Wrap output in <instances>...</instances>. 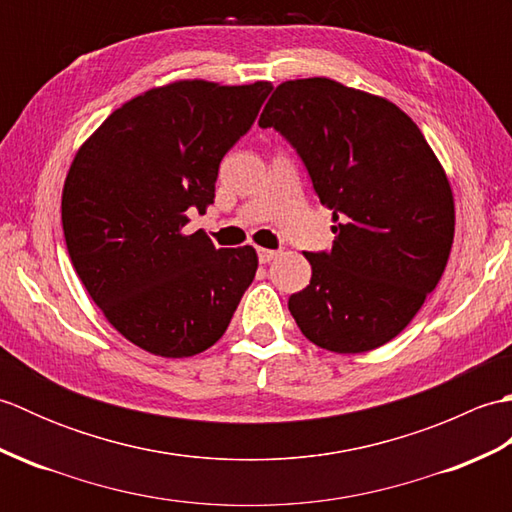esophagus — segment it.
<instances>
[{
  "label": "esophagus",
  "mask_w": 512,
  "mask_h": 512,
  "mask_svg": "<svg viewBox=\"0 0 512 512\" xmlns=\"http://www.w3.org/2000/svg\"><path fill=\"white\" fill-rule=\"evenodd\" d=\"M257 255H259V262H262V264H270L279 253H277V250H270V248H259Z\"/></svg>",
  "instance_id": "obj_1"
}]
</instances>
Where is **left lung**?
<instances>
[{"label": "left lung", "mask_w": 512, "mask_h": 512, "mask_svg": "<svg viewBox=\"0 0 512 512\" xmlns=\"http://www.w3.org/2000/svg\"><path fill=\"white\" fill-rule=\"evenodd\" d=\"M259 127L290 140L332 211V253H303L312 279L290 314L323 350H376L407 328L449 262L447 171L398 105L325 76L279 83Z\"/></svg>", "instance_id": "left-lung-1"}]
</instances>
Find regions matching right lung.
I'll use <instances>...</instances> for the list:
<instances>
[{
	"mask_svg": "<svg viewBox=\"0 0 512 512\" xmlns=\"http://www.w3.org/2000/svg\"><path fill=\"white\" fill-rule=\"evenodd\" d=\"M268 81L180 79L123 103L76 151L61 222L81 284L140 350L187 358L222 339L255 279L253 246L215 248L184 233L206 211L217 169L248 132Z\"/></svg>",
	"mask_w": 512,
	"mask_h": 512,
	"instance_id": "right-lung-1",
	"label": "right lung"
}]
</instances>
